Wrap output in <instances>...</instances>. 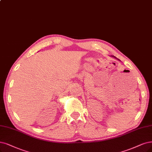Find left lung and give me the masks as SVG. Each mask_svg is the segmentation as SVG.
Returning a JSON list of instances; mask_svg holds the SVG:
<instances>
[{
    "instance_id": "8db88e82",
    "label": "left lung",
    "mask_w": 152,
    "mask_h": 152,
    "mask_svg": "<svg viewBox=\"0 0 152 152\" xmlns=\"http://www.w3.org/2000/svg\"><path fill=\"white\" fill-rule=\"evenodd\" d=\"M114 58H115V57H114Z\"/></svg>"
}]
</instances>
